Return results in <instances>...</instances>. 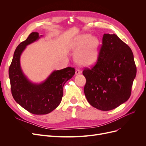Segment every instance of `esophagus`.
<instances>
[{"mask_svg": "<svg viewBox=\"0 0 146 146\" xmlns=\"http://www.w3.org/2000/svg\"><path fill=\"white\" fill-rule=\"evenodd\" d=\"M81 73H82V71L80 70L79 68H76V74H80Z\"/></svg>", "mask_w": 146, "mask_h": 146, "instance_id": "esophagus-1", "label": "esophagus"}]
</instances>
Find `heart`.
Listing matches in <instances>:
<instances>
[{"label": "heart", "mask_w": 146, "mask_h": 146, "mask_svg": "<svg viewBox=\"0 0 146 146\" xmlns=\"http://www.w3.org/2000/svg\"><path fill=\"white\" fill-rule=\"evenodd\" d=\"M99 46L96 36L88 34L80 35L73 44V48L77 50L74 54L76 61L83 66L95 64L99 57Z\"/></svg>", "instance_id": "1"}]
</instances>
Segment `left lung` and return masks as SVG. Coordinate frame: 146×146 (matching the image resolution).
I'll return each mask as SVG.
<instances>
[{"label": "left lung", "mask_w": 146, "mask_h": 146, "mask_svg": "<svg viewBox=\"0 0 146 146\" xmlns=\"http://www.w3.org/2000/svg\"><path fill=\"white\" fill-rule=\"evenodd\" d=\"M137 68L132 50L115 34H104L96 64L85 68L84 93L88 102L101 111H110L131 95Z\"/></svg>", "instance_id": "left-lung-1"}]
</instances>
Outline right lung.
Listing matches in <instances>:
<instances>
[{
  "mask_svg": "<svg viewBox=\"0 0 146 146\" xmlns=\"http://www.w3.org/2000/svg\"><path fill=\"white\" fill-rule=\"evenodd\" d=\"M42 36L32 33L27 39L20 43L14 52L9 68L11 92L15 101L28 112L36 115L47 114L60 105L63 96V86L75 73V69L66 67L53 71L40 83L29 80L23 72L20 58L27 46Z\"/></svg>",
  "mask_w": 146,
  "mask_h": 146,
  "instance_id": "1",
  "label": "right lung"
}]
</instances>
